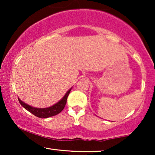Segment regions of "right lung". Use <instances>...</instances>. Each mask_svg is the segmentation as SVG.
<instances>
[{
	"mask_svg": "<svg viewBox=\"0 0 155 155\" xmlns=\"http://www.w3.org/2000/svg\"><path fill=\"white\" fill-rule=\"evenodd\" d=\"M72 88L73 87H71L69 90L67 91L66 93H65L64 96H63V98L61 99L60 101H58V102L51 106V107H49L47 108L34 107L29 104H27L26 103H25L24 101L21 100L20 98H18V100L20 101V104L22 105L25 109L30 112L31 114H34L35 116L41 118H48V117H51V116H56L63 111V109H64L65 104H66L68 97Z\"/></svg>",
	"mask_w": 155,
	"mask_h": 155,
	"instance_id": "add662e5",
	"label": "right lung"
}]
</instances>
